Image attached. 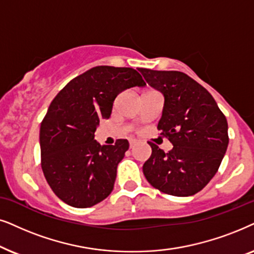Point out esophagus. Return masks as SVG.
<instances>
[{
    "label": "esophagus",
    "instance_id": "34e87169",
    "mask_svg": "<svg viewBox=\"0 0 254 254\" xmlns=\"http://www.w3.org/2000/svg\"><path fill=\"white\" fill-rule=\"evenodd\" d=\"M129 141H130V147H133L134 145H136V144L138 143V141H137L136 139H130Z\"/></svg>",
    "mask_w": 254,
    "mask_h": 254
}]
</instances>
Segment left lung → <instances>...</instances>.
I'll list each match as a JSON object with an SVG mask.
<instances>
[{
	"instance_id": "1",
	"label": "left lung",
	"mask_w": 254,
	"mask_h": 254,
	"mask_svg": "<svg viewBox=\"0 0 254 254\" xmlns=\"http://www.w3.org/2000/svg\"><path fill=\"white\" fill-rule=\"evenodd\" d=\"M139 72L165 97L158 130L173 144L164 152L148 141L152 154L143 166L151 186L165 194L190 196L218 171L229 144L228 122L211 94L178 70Z\"/></svg>"
}]
</instances>
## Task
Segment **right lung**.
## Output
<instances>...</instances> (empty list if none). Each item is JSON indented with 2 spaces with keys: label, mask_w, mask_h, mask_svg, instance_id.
<instances>
[{
  "label": "right lung",
  "mask_w": 254,
  "mask_h": 254,
  "mask_svg": "<svg viewBox=\"0 0 254 254\" xmlns=\"http://www.w3.org/2000/svg\"><path fill=\"white\" fill-rule=\"evenodd\" d=\"M146 86L136 69L96 66L70 80L51 102L40 124L42 170L54 194L74 208L93 207L114 189L127 139L100 145L101 118H109L118 94Z\"/></svg>",
  "instance_id": "add662e5"
}]
</instances>
